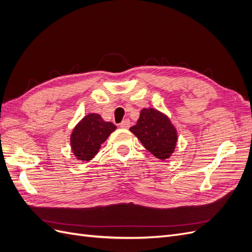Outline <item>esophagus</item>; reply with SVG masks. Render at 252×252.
I'll return each mask as SVG.
<instances>
[{"label": "esophagus", "instance_id": "1", "mask_svg": "<svg viewBox=\"0 0 252 252\" xmlns=\"http://www.w3.org/2000/svg\"><path fill=\"white\" fill-rule=\"evenodd\" d=\"M120 127L123 128V129H128L129 127H130V121L129 120H125L122 122V123L120 124Z\"/></svg>", "mask_w": 252, "mask_h": 252}]
</instances>
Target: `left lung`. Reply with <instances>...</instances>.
I'll return each instance as SVG.
<instances>
[{
	"label": "left lung",
	"mask_w": 252,
	"mask_h": 252,
	"mask_svg": "<svg viewBox=\"0 0 252 252\" xmlns=\"http://www.w3.org/2000/svg\"><path fill=\"white\" fill-rule=\"evenodd\" d=\"M157 158L167 159L177 147V128L167 114L155 108H143L136 124L129 129Z\"/></svg>",
	"instance_id": "obj_1"
}]
</instances>
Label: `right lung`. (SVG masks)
<instances>
[{
	"label": "right lung",
	"instance_id": "1",
	"mask_svg": "<svg viewBox=\"0 0 252 252\" xmlns=\"http://www.w3.org/2000/svg\"><path fill=\"white\" fill-rule=\"evenodd\" d=\"M116 129V125L104 121L98 113L86 114L70 134V147L75 158L80 162L91 161Z\"/></svg>",
	"mask_w": 252,
	"mask_h": 252
}]
</instances>
